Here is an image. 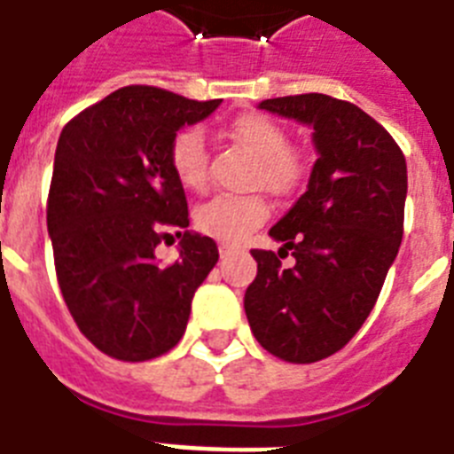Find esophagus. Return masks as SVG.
<instances>
[{
    "instance_id": "34e87169",
    "label": "esophagus",
    "mask_w": 454,
    "mask_h": 454,
    "mask_svg": "<svg viewBox=\"0 0 454 454\" xmlns=\"http://www.w3.org/2000/svg\"><path fill=\"white\" fill-rule=\"evenodd\" d=\"M235 249H238V247H233V245H226V242H221V245H219V254H221V259H226V256H231V254H233Z\"/></svg>"
}]
</instances>
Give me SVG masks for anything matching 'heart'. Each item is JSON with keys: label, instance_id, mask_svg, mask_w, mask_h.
Instances as JSON below:
<instances>
[{"label": "heart", "instance_id": "1", "mask_svg": "<svg viewBox=\"0 0 454 454\" xmlns=\"http://www.w3.org/2000/svg\"><path fill=\"white\" fill-rule=\"evenodd\" d=\"M228 135L256 156L254 182L272 193H291L308 175L305 153L289 146L282 125L265 114H239L228 125ZM169 165L182 186L202 191L207 186L209 153L200 128H184L169 144ZM270 216V205L261 195H215L195 209V228L221 242H242Z\"/></svg>", "mask_w": 454, "mask_h": 454}]
</instances>
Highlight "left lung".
Here are the masks:
<instances>
[{
    "instance_id": "8db88e82",
    "label": "left lung",
    "mask_w": 454,
    "mask_h": 454,
    "mask_svg": "<svg viewBox=\"0 0 454 454\" xmlns=\"http://www.w3.org/2000/svg\"><path fill=\"white\" fill-rule=\"evenodd\" d=\"M259 106L310 125L319 158L308 191L270 228L279 252L252 249L259 272L245 312L261 348L312 364L345 348L380 296L403 238L406 158L378 121L345 99L305 93ZM289 253L294 263L285 269Z\"/></svg>"
}]
</instances>
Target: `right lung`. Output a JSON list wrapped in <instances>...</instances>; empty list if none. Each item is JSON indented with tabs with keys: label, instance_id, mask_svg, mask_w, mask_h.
<instances>
[{
	"label": "right lung",
	"instance_id": "add662e5",
	"mask_svg": "<svg viewBox=\"0 0 454 454\" xmlns=\"http://www.w3.org/2000/svg\"><path fill=\"white\" fill-rule=\"evenodd\" d=\"M219 102L125 86L62 128L46 202L55 275L81 333L114 359L175 348L219 261L215 239L186 231L189 202L169 165L176 130ZM172 230L180 259L160 264L155 247Z\"/></svg>",
	"mask_w": 454,
	"mask_h": 454
}]
</instances>
